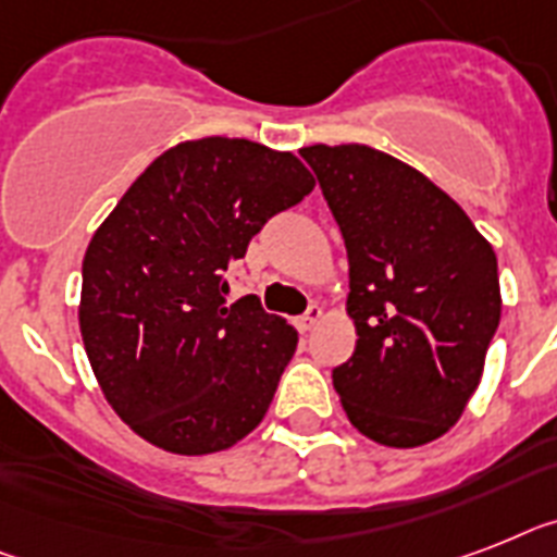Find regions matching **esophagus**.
Segmentation results:
<instances>
[{"mask_svg": "<svg viewBox=\"0 0 557 557\" xmlns=\"http://www.w3.org/2000/svg\"><path fill=\"white\" fill-rule=\"evenodd\" d=\"M319 319H321V307L319 305L307 307L305 315H298V319H296L298 333H310V330L315 327V324H319Z\"/></svg>", "mask_w": 557, "mask_h": 557, "instance_id": "1", "label": "esophagus"}]
</instances>
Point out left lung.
I'll return each mask as SVG.
<instances>
[{
	"instance_id": "obj_1",
	"label": "left lung",
	"mask_w": 557,
	"mask_h": 557,
	"mask_svg": "<svg viewBox=\"0 0 557 557\" xmlns=\"http://www.w3.org/2000/svg\"><path fill=\"white\" fill-rule=\"evenodd\" d=\"M342 230L356 352L333 370L350 424L421 447L461 418L500 321L498 261L424 173L367 145L301 150Z\"/></svg>"
}]
</instances>
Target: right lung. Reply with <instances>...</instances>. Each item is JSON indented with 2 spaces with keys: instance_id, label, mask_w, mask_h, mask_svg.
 <instances>
[{
  "instance_id": "add662e5",
  "label": "right lung",
  "mask_w": 557,
  "mask_h": 557,
  "mask_svg": "<svg viewBox=\"0 0 557 557\" xmlns=\"http://www.w3.org/2000/svg\"><path fill=\"white\" fill-rule=\"evenodd\" d=\"M312 185L293 153L210 136L159 156L96 230L82 261V342L133 433L205 455L261 424L298 333L256 296L227 305V273Z\"/></svg>"
}]
</instances>
